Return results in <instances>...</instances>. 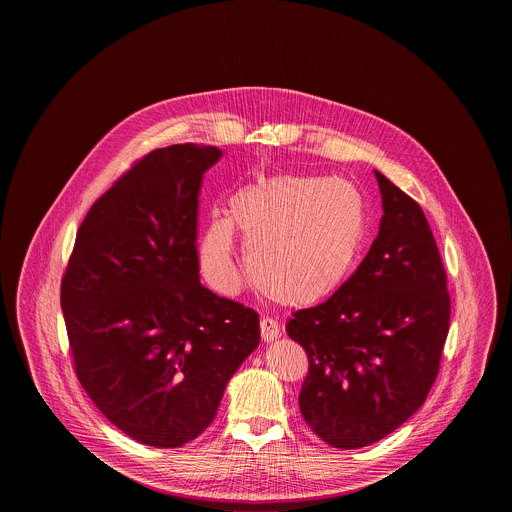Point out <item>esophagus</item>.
<instances>
[{"instance_id": "obj_1", "label": "esophagus", "mask_w": 512, "mask_h": 512, "mask_svg": "<svg viewBox=\"0 0 512 512\" xmlns=\"http://www.w3.org/2000/svg\"><path fill=\"white\" fill-rule=\"evenodd\" d=\"M280 336V324L274 318H261V338L265 341H274Z\"/></svg>"}]
</instances>
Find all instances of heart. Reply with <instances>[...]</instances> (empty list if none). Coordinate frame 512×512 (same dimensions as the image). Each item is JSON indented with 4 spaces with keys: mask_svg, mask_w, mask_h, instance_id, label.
Returning <instances> with one entry per match:
<instances>
[{
    "mask_svg": "<svg viewBox=\"0 0 512 512\" xmlns=\"http://www.w3.org/2000/svg\"><path fill=\"white\" fill-rule=\"evenodd\" d=\"M234 228L257 284L284 305L305 307L351 278L368 236V205L343 178L274 174L245 184L228 199V219L211 220L197 247L205 280L224 295L240 288Z\"/></svg>",
    "mask_w": 512,
    "mask_h": 512,
    "instance_id": "b5f03b06",
    "label": "heart"
}]
</instances>
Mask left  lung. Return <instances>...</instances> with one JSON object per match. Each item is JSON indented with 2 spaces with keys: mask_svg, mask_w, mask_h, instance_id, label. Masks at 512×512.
Returning <instances> with one entry per match:
<instances>
[{
  "mask_svg": "<svg viewBox=\"0 0 512 512\" xmlns=\"http://www.w3.org/2000/svg\"><path fill=\"white\" fill-rule=\"evenodd\" d=\"M374 174L384 215L363 263L340 292L286 324L309 357L301 414L338 449L386 438L422 407L449 332L447 276L430 224L413 197Z\"/></svg>",
  "mask_w": 512,
  "mask_h": 512,
  "instance_id": "obj_1",
  "label": "left lung"
}]
</instances>
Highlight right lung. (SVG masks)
I'll list each match as a JSON object with an SVG mask.
<instances>
[{
    "instance_id": "obj_1",
    "label": "right lung",
    "mask_w": 512,
    "mask_h": 512,
    "mask_svg": "<svg viewBox=\"0 0 512 512\" xmlns=\"http://www.w3.org/2000/svg\"><path fill=\"white\" fill-rule=\"evenodd\" d=\"M219 147L155 149L82 220L61 282L74 370L101 413L151 447L213 422L259 345V315L199 282L197 197Z\"/></svg>"
}]
</instances>
